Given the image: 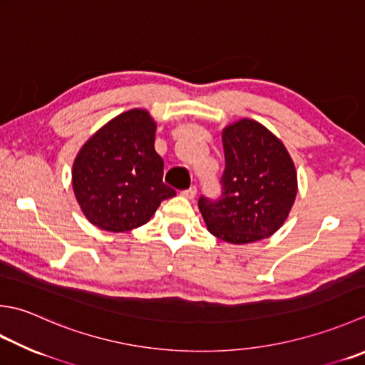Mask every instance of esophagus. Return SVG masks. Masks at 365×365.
Returning <instances> with one entry per match:
<instances>
[{
    "label": "esophagus",
    "instance_id": "obj_1",
    "mask_svg": "<svg viewBox=\"0 0 365 365\" xmlns=\"http://www.w3.org/2000/svg\"><path fill=\"white\" fill-rule=\"evenodd\" d=\"M196 192H197L196 187H191V188H188V190H183V191H182V196L187 197V199H195Z\"/></svg>",
    "mask_w": 365,
    "mask_h": 365
}]
</instances>
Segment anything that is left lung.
Returning a JSON list of instances; mask_svg holds the SVG:
<instances>
[{
	"label": "left lung",
	"mask_w": 365,
	"mask_h": 365,
	"mask_svg": "<svg viewBox=\"0 0 365 365\" xmlns=\"http://www.w3.org/2000/svg\"><path fill=\"white\" fill-rule=\"evenodd\" d=\"M225 173L221 197L201 196L199 210L215 237L227 244L266 239L288 218L297 195L294 163L266 126L242 118L223 133Z\"/></svg>",
	"instance_id": "left-lung-1"
}]
</instances>
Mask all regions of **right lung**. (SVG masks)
I'll return each instance as SVG.
<instances>
[{
	"label": "right lung",
	"instance_id": "1",
	"mask_svg": "<svg viewBox=\"0 0 365 365\" xmlns=\"http://www.w3.org/2000/svg\"><path fill=\"white\" fill-rule=\"evenodd\" d=\"M156 123L131 109L85 142L73 164V190L91 225L125 232L145 225L161 201L175 196L163 183L164 163L155 150Z\"/></svg>",
	"mask_w": 365,
	"mask_h": 365
}]
</instances>
